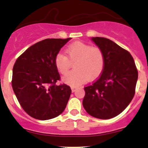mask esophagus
I'll list each match as a JSON object with an SVG mask.
<instances>
[{
  "instance_id": "esophagus-1",
  "label": "esophagus",
  "mask_w": 148,
  "mask_h": 148,
  "mask_svg": "<svg viewBox=\"0 0 148 148\" xmlns=\"http://www.w3.org/2000/svg\"><path fill=\"white\" fill-rule=\"evenodd\" d=\"M76 91V88L74 87H71V92H74Z\"/></svg>"
}]
</instances>
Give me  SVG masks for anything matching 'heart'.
Segmentation results:
<instances>
[{"label":"heart","instance_id":"1","mask_svg":"<svg viewBox=\"0 0 148 148\" xmlns=\"http://www.w3.org/2000/svg\"><path fill=\"white\" fill-rule=\"evenodd\" d=\"M67 56L58 53L54 62L56 69L62 74H66L74 64V71L63 77L62 80L71 86H77L89 79L93 80L102 74L105 64L102 50L82 42L71 44L66 49Z\"/></svg>","mask_w":148,"mask_h":148}]
</instances>
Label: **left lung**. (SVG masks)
I'll use <instances>...</instances> for the list:
<instances>
[{
  "instance_id": "obj_1",
  "label": "left lung",
  "mask_w": 148,
  "mask_h": 148,
  "mask_svg": "<svg viewBox=\"0 0 148 148\" xmlns=\"http://www.w3.org/2000/svg\"><path fill=\"white\" fill-rule=\"evenodd\" d=\"M91 40L102 50L105 64L98 79L84 87L83 107L92 117L111 119L123 112L133 99L138 70L130 53L116 43L103 37Z\"/></svg>"
}]
</instances>
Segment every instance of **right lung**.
<instances>
[{"label": "right lung", "mask_w": 148, "mask_h": 148, "mask_svg": "<svg viewBox=\"0 0 148 148\" xmlns=\"http://www.w3.org/2000/svg\"><path fill=\"white\" fill-rule=\"evenodd\" d=\"M71 39H44L30 46L16 61L12 77L13 92L23 110L34 118H54L66 107L71 89L64 84H56L60 75L54 59Z\"/></svg>", "instance_id": "add662e5"}]
</instances>
